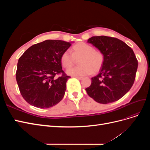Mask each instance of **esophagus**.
I'll return each instance as SVG.
<instances>
[{"mask_svg": "<svg viewBox=\"0 0 150 150\" xmlns=\"http://www.w3.org/2000/svg\"><path fill=\"white\" fill-rule=\"evenodd\" d=\"M75 78H77L78 79H79V80H81V79H83L82 77H79V76H76Z\"/></svg>", "mask_w": 150, "mask_h": 150, "instance_id": "34e87169", "label": "esophagus"}]
</instances>
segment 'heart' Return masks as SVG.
Returning a JSON list of instances; mask_svg holds the SVG:
<instances>
[{
  "label": "heart",
  "mask_w": 150,
  "mask_h": 150,
  "mask_svg": "<svg viewBox=\"0 0 150 150\" xmlns=\"http://www.w3.org/2000/svg\"><path fill=\"white\" fill-rule=\"evenodd\" d=\"M79 66L67 70V73L72 76H83L96 73L100 70L104 62V54L95 50L91 45L85 42L76 44L72 48V54L66 51L61 57L62 65L66 69L73 66L78 59Z\"/></svg>",
  "instance_id": "1"
}]
</instances>
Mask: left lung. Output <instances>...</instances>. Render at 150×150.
Returning <instances> with one entry per match:
<instances>
[{
  "instance_id": "8db88e82",
  "label": "left lung",
  "mask_w": 150,
  "mask_h": 150,
  "mask_svg": "<svg viewBox=\"0 0 150 150\" xmlns=\"http://www.w3.org/2000/svg\"><path fill=\"white\" fill-rule=\"evenodd\" d=\"M88 42L104 54V62L99 73L91 78L86 92L101 104L119 100L129 91L135 80L138 60L133 51L122 40L108 36H93Z\"/></svg>"
}]
</instances>
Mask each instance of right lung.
Instances as JSON below:
<instances>
[{"label":"right lung","instance_id":"add662e5","mask_svg":"<svg viewBox=\"0 0 150 150\" xmlns=\"http://www.w3.org/2000/svg\"><path fill=\"white\" fill-rule=\"evenodd\" d=\"M71 44L61 40H46L30 46L18 61L16 80L22 96L30 105L49 108L64 96L70 76L62 70L61 57ZM62 74L58 79L54 77Z\"/></svg>","mask_w":150,"mask_h":150}]
</instances>
